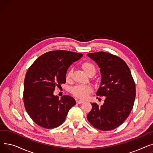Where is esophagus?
Returning a JSON list of instances; mask_svg holds the SVG:
<instances>
[{"instance_id":"obj_1","label":"esophagus","mask_w":153,"mask_h":153,"mask_svg":"<svg viewBox=\"0 0 153 153\" xmlns=\"http://www.w3.org/2000/svg\"><path fill=\"white\" fill-rule=\"evenodd\" d=\"M84 101V100H76V103H77V104H81V103H83Z\"/></svg>"}]
</instances>
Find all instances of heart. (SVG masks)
I'll use <instances>...</instances> for the list:
<instances>
[{
  "label": "heart",
  "mask_w": 153,
  "mask_h": 153,
  "mask_svg": "<svg viewBox=\"0 0 153 153\" xmlns=\"http://www.w3.org/2000/svg\"><path fill=\"white\" fill-rule=\"evenodd\" d=\"M82 67L84 71L85 72V73L89 76L91 74L94 75L95 73V67L93 64L89 62H85L82 64ZM72 74V69H69L66 74V79L67 81H70ZM92 91V88L89 86L87 85H78L74 86L72 88L71 92L74 96L76 97L79 99H85L86 98L89 94Z\"/></svg>",
  "instance_id": "1"
}]
</instances>
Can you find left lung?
<instances>
[{"mask_svg":"<svg viewBox=\"0 0 153 153\" xmlns=\"http://www.w3.org/2000/svg\"><path fill=\"white\" fill-rule=\"evenodd\" d=\"M87 56L100 68L101 82L96 95L105 97L101 106L91 103L87 120L99 130H114L125 121L133 107L136 89L131 71L123 59L110 53L100 51Z\"/></svg>","mask_w":153,"mask_h":153,"instance_id":"8db88e82","label":"left lung"}]
</instances>
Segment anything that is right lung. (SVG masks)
<instances>
[{
  "label": "right lung",
  "mask_w": 153,
  "mask_h": 153,
  "mask_svg": "<svg viewBox=\"0 0 153 153\" xmlns=\"http://www.w3.org/2000/svg\"><path fill=\"white\" fill-rule=\"evenodd\" d=\"M83 54L64 50L46 53L28 69L24 81L23 102L28 114L38 125L51 129L61 125L76 104L71 96L59 99L53 91L66 82L69 67Z\"/></svg>",
  "instance_id": "add662e5"
}]
</instances>
